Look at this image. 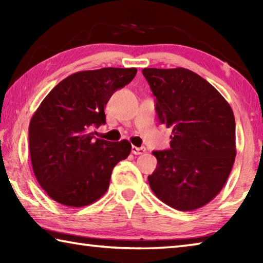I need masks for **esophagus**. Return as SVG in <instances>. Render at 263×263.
<instances>
[{
  "label": "esophagus",
  "instance_id": "34e87169",
  "mask_svg": "<svg viewBox=\"0 0 263 263\" xmlns=\"http://www.w3.org/2000/svg\"><path fill=\"white\" fill-rule=\"evenodd\" d=\"M131 151H132V153H133V154H136V155H139V154L145 153L146 148H145V147H137V146H132Z\"/></svg>",
  "mask_w": 263,
  "mask_h": 263
}]
</instances>
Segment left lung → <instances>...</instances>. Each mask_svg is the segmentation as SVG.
<instances>
[{
    "label": "left lung",
    "instance_id": "obj_1",
    "mask_svg": "<svg viewBox=\"0 0 263 263\" xmlns=\"http://www.w3.org/2000/svg\"><path fill=\"white\" fill-rule=\"evenodd\" d=\"M155 96L158 119L172 127L171 148L154 151L158 164L148 176L155 196L180 211L211 202L233 167L235 121L220 92L185 68H144Z\"/></svg>",
    "mask_w": 263,
    "mask_h": 263
}]
</instances>
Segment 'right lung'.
I'll return each mask as SVG.
<instances>
[{"label":"right lung","instance_id":"add662e5","mask_svg":"<svg viewBox=\"0 0 263 263\" xmlns=\"http://www.w3.org/2000/svg\"><path fill=\"white\" fill-rule=\"evenodd\" d=\"M137 68L82 70L48 92L29 125V148L35 179L55 202L82 208L109 188L111 173L131 152L127 140L110 142L90 132L105 124L104 106L130 83Z\"/></svg>","mask_w":263,"mask_h":263}]
</instances>
